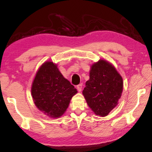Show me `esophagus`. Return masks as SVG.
Masks as SVG:
<instances>
[{"instance_id":"1","label":"esophagus","mask_w":152,"mask_h":152,"mask_svg":"<svg viewBox=\"0 0 152 152\" xmlns=\"http://www.w3.org/2000/svg\"><path fill=\"white\" fill-rule=\"evenodd\" d=\"M82 84H78V85L77 86V90H78V92H81L82 91Z\"/></svg>"}]
</instances>
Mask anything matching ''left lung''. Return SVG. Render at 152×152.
I'll use <instances>...</instances> for the list:
<instances>
[{"label": "left lung", "mask_w": 152, "mask_h": 152, "mask_svg": "<svg viewBox=\"0 0 152 152\" xmlns=\"http://www.w3.org/2000/svg\"><path fill=\"white\" fill-rule=\"evenodd\" d=\"M89 76L82 94L95 115L106 117L119 103L123 89L122 76L104 59L92 64Z\"/></svg>", "instance_id": "obj_1"}]
</instances>
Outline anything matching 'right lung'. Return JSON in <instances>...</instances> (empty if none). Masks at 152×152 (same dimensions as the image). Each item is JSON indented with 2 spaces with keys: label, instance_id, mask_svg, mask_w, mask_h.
<instances>
[{
  "label": "right lung",
  "instance_id": "right-lung-1",
  "mask_svg": "<svg viewBox=\"0 0 152 152\" xmlns=\"http://www.w3.org/2000/svg\"><path fill=\"white\" fill-rule=\"evenodd\" d=\"M31 92L36 107L53 119L62 116L72 98L78 92L63 76L57 64L51 61H45L40 66L33 80Z\"/></svg>",
  "mask_w": 152,
  "mask_h": 152
}]
</instances>
